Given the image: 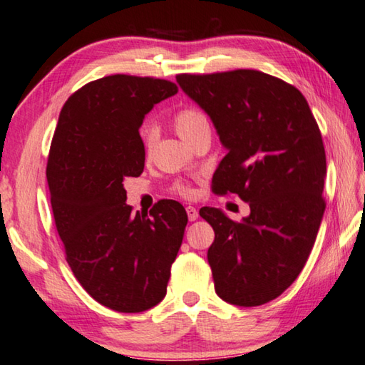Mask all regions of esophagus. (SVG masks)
<instances>
[{"label": "esophagus", "mask_w": 365, "mask_h": 365, "mask_svg": "<svg viewBox=\"0 0 365 365\" xmlns=\"http://www.w3.org/2000/svg\"><path fill=\"white\" fill-rule=\"evenodd\" d=\"M187 215H188V220L190 222H195L200 214H197L196 207H193V205H188V207H187Z\"/></svg>", "instance_id": "34e87169"}]
</instances>
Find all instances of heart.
<instances>
[{"label": "heart", "mask_w": 365, "mask_h": 365, "mask_svg": "<svg viewBox=\"0 0 365 365\" xmlns=\"http://www.w3.org/2000/svg\"><path fill=\"white\" fill-rule=\"evenodd\" d=\"M174 128L178 132V135H180L183 140L188 143L193 142L195 138L201 134V132L210 130L207 116H205L200 108H195V107H185L182 110H178L174 116ZM142 138H143L145 151L150 153V150H151V147H153V142H155L153 129L151 128L143 129ZM175 190L178 195H182L185 197H191L195 195V190L187 183H178Z\"/></svg>", "instance_id": "1"}]
</instances>
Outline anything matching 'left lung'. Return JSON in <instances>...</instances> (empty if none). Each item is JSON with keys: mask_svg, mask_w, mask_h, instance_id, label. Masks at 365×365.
<instances>
[{"mask_svg": "<svg viewBox=\"0 0 365 365\" xmlns=\"http://www.w3.org/2000/svg\"><path fill=\"white\" fill-rule=\"evenodd\" d=\"M214 123L228 150L214 174L217 195L233 193L250 214L231 220L220 209L200 215L215 231L207 250L215 292L236 307L279 297L314 246L326 210V151L307 98L258 70L177 76Z\"/></svg>", "mask_w": 365, "mask_h": 365, "instance_id": "obj_1", "label": "left lung"}]
</instances>
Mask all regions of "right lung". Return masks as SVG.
Here are the masks:
<instances>
[{
  "label": "right lung",
  "instance_id": "add662e5",
  "mask_svg": "<svg viewBox=\"0 0 365 365\" xmlns=\"http://www.w3.org/2000/svg\"><path fill=\"white\" fill-rule=\"evenodd\" d=\"M177 91L148 76L96 79L68 97L52 137L46 177L65 258L86 292L119 313H142L165 297L188 223L172 200L134 214L124 190V178L143 172L145 115Z\"/></svg>",
  "mask_w": 365,
  "mask_h": 365
}]
</instances>
